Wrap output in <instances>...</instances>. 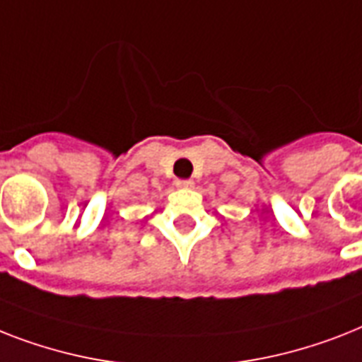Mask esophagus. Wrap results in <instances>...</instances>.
I'll return each mask as SVG.
<instances>
[{
	"label": "esophagus",
	"instance_id": "esophagus-1",
	"mask_svg": "<svg viewBox=\"0 0 362 362\" xmlns=\"http://www.w3.org/2000/svg\"><path fill=\"white\" fill-rule=\"evenodd\" d=\"M193 186H195L193 180H176V187H180V189H191Z\"/></svg>",
	"mask_w": 362,
	"mask_h": 362
}]
</instances>
